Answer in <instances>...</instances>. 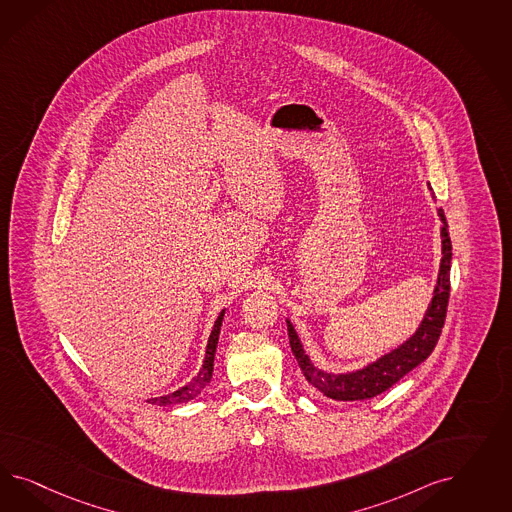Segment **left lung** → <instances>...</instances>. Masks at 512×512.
<instances>
[{"label": "left lung", "instance_id": "8db88e82", "mask_svg": "<svg viewBox=\"0 0 512 512\" xmlns=\"http://www.w3.org/2000/svg\"><path fill=\"white\" fill-rule=\"evenodd\" d=\"M437 216L441 219V264L435 283L432 302L420 321L419 328L409 340L403 341L390 353L366 364L364 368L347 373H328L313 366L304 345L296 334L295 326L287 319L289 330V343L295 355L296 362L304 377L308 379L311 387L317 388L326 398L338 402H355V400H368L381 392H385L392 385H396L403 375L415 370L420 362L432 355L435 343L441 336V328L445 325L447 304L450 295V261H452V244H450L449 223L443 208H437Z\"/></svg>", "mask_w": 512, "mask_h": 512}]
</instances>
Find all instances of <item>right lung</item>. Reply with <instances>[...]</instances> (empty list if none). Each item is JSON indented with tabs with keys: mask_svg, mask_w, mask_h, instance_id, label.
<instances>
[{
	"mask_svg": "<svg viewBox=\"0 0 512 512\" xmlns=\"http://www.w3.org/2000/svg\"><path fill=\"white\" fill-rule=\"evenodd\" d=\"M223 317H225V310H221V313L217 315L216 323L214 328L210 332V338L206 343V355H204V362H202V368L199 373L182 388L174 390L172 394L167 396H159V398H152L148 400L154 405H161V407H169V405H182V403L191 402L193 398H197L201 394L204 387L212 381V373H214V358H216V347L217 340H219V332H221V323H223Z\"/></svg>",
	"mask_w": 512,
	"mask_h": 512,
	"instance_id": "right-lung-1",
	"label": "right lung"
}]
</instances>
